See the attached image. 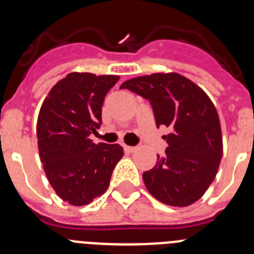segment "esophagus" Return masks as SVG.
Masks as SVG:
<instances>
[{"mask_svg": "<svg viewBox=\"0 0 254 254\" xmlns=\"http://www.w3.org/2000/svg\"><path fill=\"white\" fill-rule=\"evenodd\" d=\"M123 150H125V152H128V154H131V152H133L134 150H136V147L134 146H128V145H126V143H123Z\"/></svg>", "mask_w": 254, "mask_h": 254, "instance_id": "esophagus-1", "label": "esophagus"}]
</instances>
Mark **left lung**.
Segmentation results:
<instances>
[{"label":"left lung","mask_w":254,"mask_h":254,"mask_svg":"<svg viewBox=\"0 0 254 254\" xmlns=\"http://www.w3.org/2000/svg\"><path fill=\"white\" fill-rule=\"evenodd\" d=\"M150 100L156 127L165 126L168 147L158 164L142 174L147 190L169 206L186 207L205 194L223 156L219 114L207 94L177 72L138 76L123 82Z\"/></svg>","instance_id":"obj_1"}]
</instances>
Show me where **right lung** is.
Returning a JSON list of instances; mask_svg holds the SVG:
<instances>
[{"instance_id": "obj_1", "label": "right lung", "mask_w": 254, "mask_h": 254, "mask_svg": "<svg viewBox=\"0 0 254 254\" xmlns=\"http://www.w3.org/2000/svg\"><path fill=\"white\" fill-rule=\"evenodd\" d=\"M116 75L71 72L52 87L37 122L38 150L48 182L64 202L84 206L102 196L122 159L118 143L89 138L102 123L107 93Z\"/></svg>"}]
</instances>
